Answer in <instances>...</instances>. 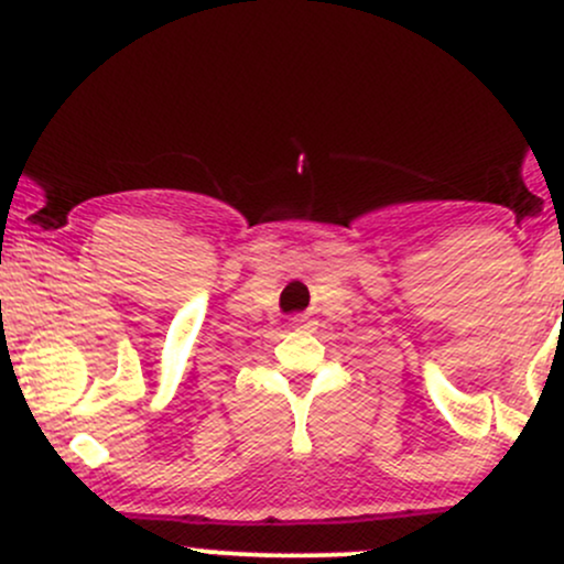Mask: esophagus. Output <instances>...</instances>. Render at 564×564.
Here are the masks:
<instances>
[{
	"label": "esophagus",
	"instance_id": "34e87169",
	"mask_svg": "<svg viewBox=\"0 0 564 564\" xmlns=\"http://www.w3.org/2000/svg\"><path fill=\"white\" fill-rule=\"evenodd\" d=\"M293 325L295 327H303V319H293Z\"/></svg>",
	"mask_w": 564,
	"mask_h": 564
}]
</instances>
